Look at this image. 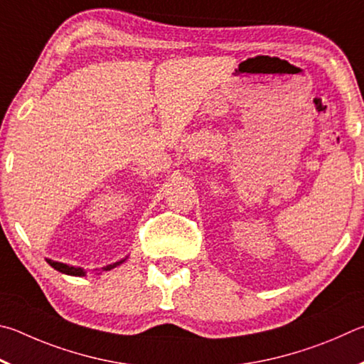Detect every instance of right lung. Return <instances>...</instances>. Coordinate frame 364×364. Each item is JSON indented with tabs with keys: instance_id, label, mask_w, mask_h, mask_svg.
Returning a JSON list of instances; mask_svg holds the SVG:
<instances>
[{
	"instance_id": "obj_1",
	"label": "right lung",
	"mask_w": 364,
	"mask_h": 364,
	"mask_svg": "<svg viewBox=\"0 0 364 364\" xmlns=\"http://www.w3.org/2000/svg\"><path fill=\"white\" fill-rule=\"evenodd\" d=\"M123 262H124V259L119 260V262H114V264H110V265L104 267V270H112V269H114V267H118L119 264H123ZM48 264L53 267V269L59 270L62 273H65V275L85 277V273H86L85 270L80 269V267H72V265H67V264H62V262H55V260H50V259H48Z\"/></svg>"
}]
</instances>
